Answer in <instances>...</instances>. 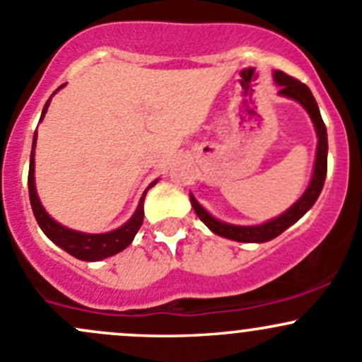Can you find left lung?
<instances>
[{"label": "left lung", "mask_w": 362, "mask_h": 362, "mask_svg": "<svg viewBox=\"0 0 362 362\" xmlns=\"http://www.w3.org/2000/svg\"><path fill=\"white\" fill-rule=\"evenodd\" d=\"M274 81L279 85V95L290 97L293 100L298 102V104L309 112L312 123H314L315 133H317L319 139L314 173H312V180L309 187H307V191L303 192V196L293 204L290 210H286L283 215L277 216V218L260 223V226H232V223L220 222V220H216L215 216H211L210 213L204 210V208L197 203L196 197L191 194V204L194 211H196V215L201 218V222H203L211 232L222 235V238L232 239V241L265 243L277 238L279 234H283L288 227L293 226L296 220L302 218V216L314 206V203L317 201L326 180V170H328V133H326L325 121H322L321 112H319L317 102H315L314 95H312L309 86L303 85L298 79L291 78V76H288L286 72L283 71L274 72Z\"/></svg>", "instance_id": "1"}]
</instances>
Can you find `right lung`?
<instances>
[{
	"label": "right lung",
	"instance_id": "obj_1",
	"mask_svg": "<svg viewBox=\"0 0 362 362\" xmlns=\"http://www.w3.org/2000/svg\"><path fill=\"white\" fill-rule=\"evenodd\" d=\"M62 86H60V88H62ZM50 100H52V97L48 98V102L45 104L43 112H41V119H43V116H45V112H47L48 105H50ZM36 135H37V133L34 132L33 151H30L28 184H29L30 206H33V213H34V216H36V222H37V226L41 227V230H43L45 234L48 235V239H52V241L55 243L57 246H60V248H62L64 251H67V253L72 255V257L79 258V260L97 262V260H102V258L112 257V255L123 251L133 241V238H135V234L139 232L140 226H142V222H144V197H146L147 191H149V189L158 180H154L149 185V187H147V191L144 192L142 197H140V203H139V206H136V211L133 213L132 218L128 220L124 226H121L119 229L105 232V234H85V232L67 229V227L57 223L55 220H53L52 216L48 215L47 211H45L43 204H41L40 197H37L36 185H34V147H36Z\"/></svg>",
	"mask_w": 362,
	"mask_h": 362
}]
</instances>
